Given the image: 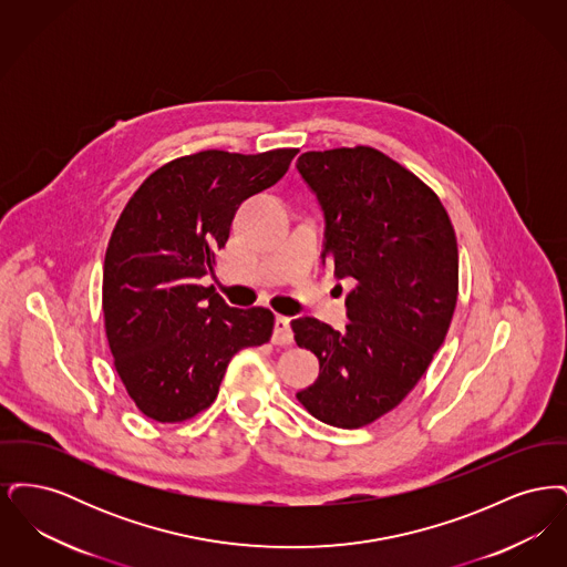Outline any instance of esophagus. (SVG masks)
Wrapping results in <instances>:
<instances>
[{"mask_svg": "<svg viewBox=\"0 0 567 567\" xmlns=\"http://www.w3.org/2000/svg\"><path fill=\"white\" fill-rule=\"evenodd\" d=\"M274 344L287 347L293 342V331H291V319L287 317H276V324H274Z\"/></svg>", "mask_w": 567, "mask_h": 567, "instance_id": "obj_1", "label": "esophagus"}]
</instances>
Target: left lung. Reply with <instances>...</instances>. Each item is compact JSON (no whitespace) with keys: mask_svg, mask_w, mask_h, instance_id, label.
Masks as SVG:
<instances>
[{"mask_svg":"<svg viewBox=\"0 0 567 567\" xmlns=\"http://www.w3.org/2000/svg\"><path fill=\"white\" fill-rule=\"evenodd\" d=\"M297 172L323 210L321 259L352 280L342 331L291 321L321 372L297 400L319 421L357 430L393 410L425 374L457 303L455 229L442 202L377 148L310 151Z\"/></svg>","mask_w":567,"mask_h":567,"instance_id":"left-lung-1","label":"left lung"}]
</instances>
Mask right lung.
I'll return each instance as SVG.
<instances>
[{"label": "right lung", "mask_w": 567, "mask_h": 567, "mask_svg": "<svg viewBox=\"0 0 567 567\" xmlns=\"http://www.w3.org/2000/svg\"><path fill=\"white\" fill-rule=\"evenodd\" d=\"M296 148L202 151L165 163L118 216L102 306L114 368L153 421L181 423L215 402L231 357L271 338L268 308H231L204 287L244 199L270 189Z\"/></svg>", "instance_id": "1"}]
</instances>
